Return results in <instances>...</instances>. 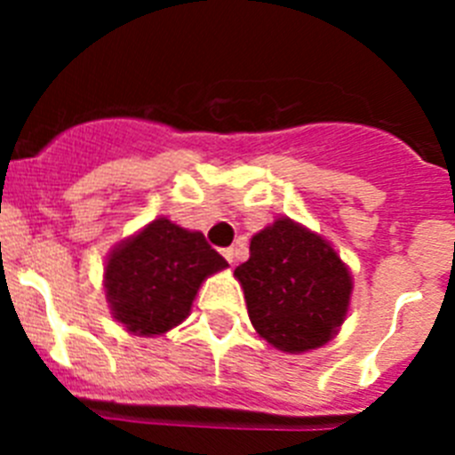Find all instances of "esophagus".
Wrapping results in <instances>:
<instances>
[{
	"mask_svg": "<svg viewBox=\"0 0 455 455\" xmlns=\"http://www.w3.org/2000/svg\"><path fill=\"white\" fill-rule=\"evenodd\" d=\"M223 257H225V259H228V262H230V264H235V262H236V248H225Z\"/></svg>",
	"mask_w": 455,
	"mask_h": 455,
	"instance_id": "34e87169",
	"label": "esophagus"
}]
</instances>
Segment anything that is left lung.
Masks as SVG:
<instances>
[{
  "label": "left lung",
  "mask_w": 455,
  "mask_h": 455,
  "mask_svg": "<svg viewBox=\"0 0 455 455\" xmlns=\"http://www.w3.org/2000/svg\"><path fill=\"white\" fill-rule=\"evenodd\" d=\"M235 275L246 293L252 328L277 351L323 347L347 319L351 271L323 236L291 219L257 232L248 262Z\"/></svg>",
  "instance_id": "8db88e82"
}]
</instances>
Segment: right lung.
Returning a JSON list of instances; mask_svg holds the SVG:
<instances>
[{"label": "right lung", "mask_w": 455, "mask_h": 455, "mask_svg": "<svg viewBox=\"0 0 455 455\" xmlns=\"http://www.w3.org/2000/svg\"><path fill=\"white\" fill-rule=\"evenodd\" d=\"M225 267L203 232L155 219L107 257L111 315L134 335H164L187 319L203 280Z\"/></svg>", "instance_id": "1"}]
</instances>
